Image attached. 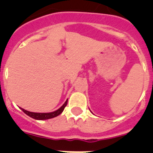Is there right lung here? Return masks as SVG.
I'll use <instances>...</instances> for the list:
<instances>
[{
  "label": "right lung",
  "mask_w": 153,
  "mask_h": 153,
  "mask_svg": "<svg viewBox=\"0 0 153 153\" xmlns=\"http://www.w3.org/2000/svg\"><path fill=\"white\" fill-rule=\"evenodd\" d=\"M67 100L64 102L63 106L60 108V109H58L57 110L54 112H51V113H33V112H30L27 111V110H25V109H22L21 108V109H22V111L24 112L25 114H27V116H29L31 118L35 119V120H48V119H51V118H54V117H57L60 114H61L62 112L63 111V109H64L65 106H67Z\"/></svg>",
  "instance_id": "obj_1"
}]
</instances>
